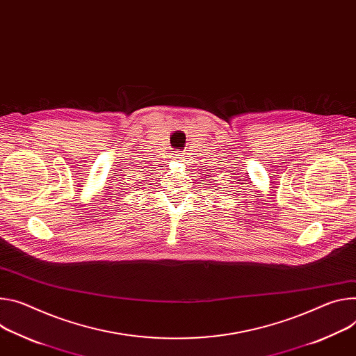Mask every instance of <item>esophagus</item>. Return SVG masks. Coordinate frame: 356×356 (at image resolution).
Here are the masks:
<instances>
[{
	"mask_svg": "<svg viewBox=\"0 0 356 356\" xmlns=\"http://www.w3.org/2000/svg\"><path fill=\"white\" fill-rule=\"evenodd\" d=\"M175 156H176V159H179V160H181V159H184V157H183V154H181V153H179V154H175Z\"/></svg>",
	"mask_w": 356,
	"mask_h": 356,
	"instance_id": "obj_1",
	"label": "esophagus"
}]
</instances>
